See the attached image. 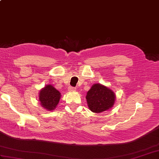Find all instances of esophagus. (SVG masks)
<instances>
[{
  "instance_id": "34e87169",
  "label": "esophagus",
  "mask_w": 159,
  "mask_h": 159,
  "mask_svg": "<svg viewBox=\"0 0 159 159\" xmlns=\"http://www.w3.org/2000/svg\"><path fill=\"white\" fill-rule=\"evenodd\" d=\"M68 89H69V91H74V90H76V88H75V87H69Z\"/></svg>"
}]
</instances>
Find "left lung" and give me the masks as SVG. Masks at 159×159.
Returning <instances> with one entry per match:
<instances>
[{
  "label": "left lung",
  "mask_w": 159,
  "mask_h": 159,
  "mask_svg": "<svg viewBox=\"0 0 159 159\" xmlns=\"http://www.w3.org/2000/svg\"><path fill=\"white\" fill-rule=\"evenodd\" d=\"M116 99V96L113 91L100 83L93 84L86 95L89 109L96 113L111 109Z\"/></svg>",
  "instance_id": "1"
}]
</instances>
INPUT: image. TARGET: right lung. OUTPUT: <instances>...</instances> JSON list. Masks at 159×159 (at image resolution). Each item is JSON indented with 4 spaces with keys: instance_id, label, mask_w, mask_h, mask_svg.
Here are the masks:
<instances>
[{
    "instance_id": "1",
    "label": "right lung",
    "mask_w": 159,
    "mask_h": 159,
    "mask_svg": "<svg viewBox=\"0 0 159 159\" xmlns=\"http://www.w3.org/2000/svg\"><path fill=\"white\" fill-rule=\"evenodd\" d=\"M61 95L58 90L50 84L40 89L39 101L41 106L47 111H54L59 104Z\"/></svg>"
}]
</instances>
